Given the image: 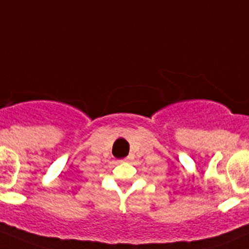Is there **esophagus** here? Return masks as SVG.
Here are the masks:
<instances>
[{
  "label": "esophagus",
  "instance_id": "34e87169",
  "mask_svg": "<svg viewBox=\"0 0 249 249\" xmlns=\"http://www.w3.org/2000/svg\"><path fill=\"white\" fill-rule=\"evenodd\" d=\"M130 159V158H126V159H124V160H123V161H127V160H129Z\"/></svg>",
  "mask_w": 249,
  "mask_h": 249
}]
</instances>
